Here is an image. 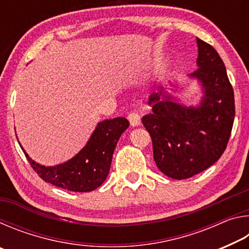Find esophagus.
<instances>
[{
  "label": "esophagus",
  "instance_id": "34e87169",
  "mask_svg": "<svg viewBox=\"0 0 249 249\" xmlns=\"http://www.w3.org/2000/svg\"><path fill=\"white\" fill-rule=\"evenodd\" d=\"M127 119L132 126H138L141 124V116L136 112H130L127 116Z\"/></svg>",
  "mask_w": 249,
  "mask_h": 249
}]
</instances>
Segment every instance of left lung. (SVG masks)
<instances>
[{"mask_svg":"<svg viewBox=\"0 0 249 249\" xmlns=\"http://www.w3.org/2000/svg\"><path fill=\"white\" fill-rule=\"evenodd\" d=\"M197 68L190 74L203 87L199 107L172 102L162 89L149 96L153 112L142 119L153 142L158 169L172 179L208 169L226 149L235 117L233 87L224 62L210 44L196 38Z\"/></svg>","mask_w":249,"mask_h":249,"instance_id":"obj_1","label":"left lung"}]
</instances>
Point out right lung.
Masks as SVG:
<instances>
[{
  "label": "right lung",
  "mask_w": 249,
  "mask_h": 249,
  "mask_svg": "<svg viewBox=\"0 0 249 249\" xmlns=\"http://www.w3.org/2000/svg\"><path fill=\"white\" fill-rule=\"evenodd\" d=\"M128 126L125 117L101 122L78 155L54 167L36 163L22 149L29 165L46 182L69 191L90 192L99 188L107 179L117 141Z\"/></svg>",
  "instance_id": "obj_1"
}]
</instances>
